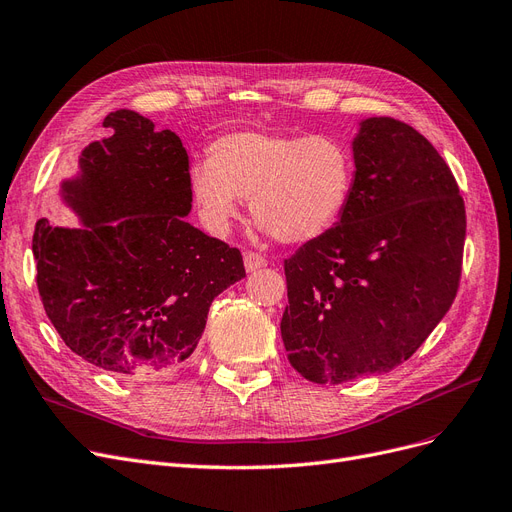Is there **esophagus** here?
Listing matches in <instances>:
<instances>
[{
  "instance_id": "34e87169",
  "label": "esophagus",
  "mask_w": 512,
  "mask_h": 512,
  "mask_svg": "<svg viewBox=\"0 0 512 512\" xmlns=\"http://www.w3.org/2000/svg\"><path fill=\"white\" fill-rule=\"evenodd\" d=\"M266 266H268V259L263 257V255H259L255 251H246L244 253V268L249 270V272H255L259 268H266Z\"/></svg>"
}]
</instances>
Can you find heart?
Wrapping results in <instances>:
<instances>
[{
    "label": "heart",
    "instance_id": "obj_1",
    "mask_svg": "<svg viewBox=\"0 0 512 512\" xmlns=\"http://www.w3.org/2000/svg\"><path fill=\"white\" fill-rule=\"evenodd\" d=\"M206 154L208 164L192 168L189 185L217 230L240 217V198H251L263 230L285 244H304L325 236L350 202L354 156L337 137L234 130Z\"/></svg>",
    "mask_w": 512,
    "mask_h": 512
}]
</instances>
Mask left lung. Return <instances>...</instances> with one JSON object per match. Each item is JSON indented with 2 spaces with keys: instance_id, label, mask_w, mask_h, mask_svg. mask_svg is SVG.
I'll return each mask as SVG.
<instances>
[{
  "instance_id": "left-lung-1",
  "label": "left lung",
  "mask_w": 512,
  "mask_h": 512,
  "mask_svg": "<svg viewBox=\"0 0 512 512\" xmlns=\"http://www.w3.org/2000/svg\"><path fill=\"white\" fill-rule=\"evenodd\" d=\"M352 149L342 219L285 259L282 342L314 384L403 365L451 308L462 276L464 200L439 151L394 118L365 120Z\"/></svg>"
}]
</instances>
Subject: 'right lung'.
<instances>
[{
    "instance_id": "obj_1",
    "label": "right lung",
    "mask_w": 512,
    "mask_h": 512,
    "mask_svg": "<svg viewBox=\"0 0 512 512\" xmlns=\"http://www.w3.org/2000/svg\"><path fill=\"white\" fill-rule=\"evenodd\" d=\"M111 135L80 156L63 183L82 227L35 223L37 291L71 352L122 377L181 369L213 299L244 278L234 246L189 225V158L173 130L137 111L103 122Z\"/></svg>"
}]
</instances>
